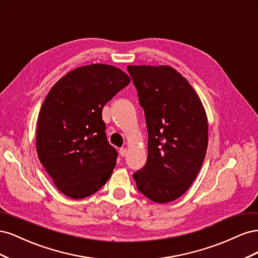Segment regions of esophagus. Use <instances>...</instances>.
Wrapping results in <instances>:
<instances>
[{
    "mask_svg": "<svg viewBox=\"0 0 258 258\" xmlns=\"http://www.w3.org/2000/svg\"><path fill=\"white\" fill-rule=\"evenodd\" d=\"M119 154H120L121 157H126L127 154H128V150H127V147H121L120 150H119Z\"/></svg>",
    "mask_w": 258,
    "mask_h": 258,
    "instance_id": "34e87169",
    "label": "esophagus"
}]
</instances>
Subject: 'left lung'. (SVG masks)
I'll return each instance as SVG.
<instances>
[{
	"mask_svg": "<svg viewBox=\"0 0 258 258\" xmlns=\"http://www.w3.org/2000/svg\"><path fill=\"white\" fill-rule=\"evenodd\" d=\"M148 131L146 165L132 175L146 198H179L199 173L208 147V118L196 91L169 66H128Z\"/></svg>",
	"mask_w": 258,
	"mask_h": 258,
	"instance_id": "1",
	"label": "left lung"
}]
</instances>
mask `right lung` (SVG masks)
<instances>
[{"instance_id": "1", "label": "right lung", "mask_w": 258, "mask_h": 258, "mask_svg": "<svg viewBox=\"0 0 258 258\" xmlns=\"http://www.w3.org/2000/svg\"><path fill=\"white\" fill-rule=\"evenodd\" d=\"M130 83L120 69L107 64L77 68L46 96L36 128V151L57 188L82 199L110 178L117 152L107 142L102 108Z\"/></svg>"}]
</instances>
